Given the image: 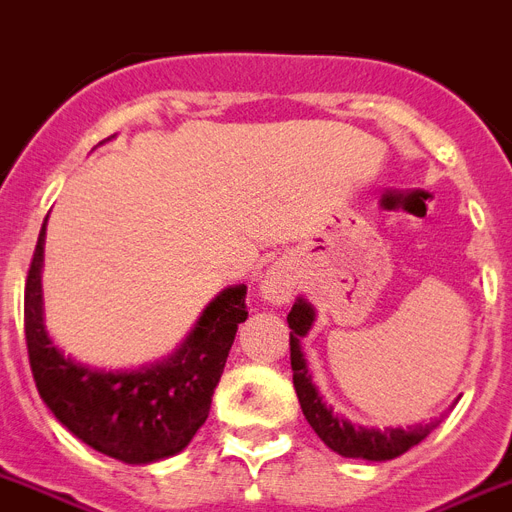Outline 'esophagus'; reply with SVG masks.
Instances as JSON below:
<instances>
[{
	"label": "esophagus",
	"mask_w": 512,
	"mask_h": 512,
	"mask_svg": "<svg viewBox=\"0 0 512 512\" xmlns=\"http://www.w3.org/2000/svg\"><path fill=\"white\" fill-rule=\"evenodd\" d=\"M294 294V276L289 265L276 263L273 268H268V273L260 281V297L270 305H286Z\"/></svg>",
	"instance_id": "esophagus-1"
}]
</instances>
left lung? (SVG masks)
I'll use <instances>...</instances> for the list:
<instances>
[{"mask_svg": "<svg viewBox=\"0 0 512 512\" xmlns=\"http://www.w3.org/2000/svg\"><path fill=\"white\" fill-rule=\"evenodd\" d=\"M289 321V350H292V371H294V389H297L299 405L305 413L307 423L321 436V442L339 452L342 458H363L381 463V460H394L405 455L410 447L421 444L431 431L442 423V418H431L429 423H415L407 429H373V426H360L344 418L342 413H334V407L326 405L313 384V376L307 373V360L302 352V339L310 334L315 323V307L305 297H297L292 305V313L286 315Z\"/></svg>", "mask_w": 512, "mask_h": 512, "instance_id": "8db88e82", "label": "left lung"}]
</instances>
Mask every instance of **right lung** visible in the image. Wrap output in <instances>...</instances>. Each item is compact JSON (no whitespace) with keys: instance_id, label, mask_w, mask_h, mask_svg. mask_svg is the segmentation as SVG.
Masks as SVG:
<instances>
[{"instance_id":"obj_1","label":"right lung","mask_w":512,"mask_h":512,"mask_svg":"<svg viewBox=\"0 0 512 512\" xmlns=\"http://www.w3.org/2000/svg\"><path fill=\"white\" fill-rule=\"evenodd\" d=\"M44 239L41 226L26 281V344L41 400L70 434L128 465L173 458L207 421L210 402L236 328L247 321V286H228L202 310L194 328L157 363L107 371L54 344L44 323Z\"/></svg>"}]
</instances>
